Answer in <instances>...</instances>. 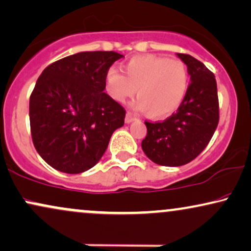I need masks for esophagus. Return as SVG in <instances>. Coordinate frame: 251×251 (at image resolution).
Masks as SVG:
<instances>
[{"label": "esophagus", "instance_id": "obj_1", "mask_svg": "<svg viewBox=\"0 0 251 251\" xmlns=\"http://www.w3.org/2000/svg\"><path fill=\"white\" fill-rule=\"evenodd\" d=\"M134 119H136V115H134V113H132V112L126 113V118H125L126 123H131Z\"/></svg>", "mask_w": 251, "mask_h": 251}]
</instances>
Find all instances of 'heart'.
Masks as SVG:
<instances>
[{"label": "heart", "mask_w": 251, "mask_h": 251, "mask_svg": "<svg viewBox=\"0 0 251 251\" xmlns=\"http://www.w3.org/2000/svg\"><path fill=\"white\" fill-rule=\"evenodd\" d=\"M123 73L110 68L105 76L107 94L124 103L135 94L138 109L148 111L153 118H164L178 109L189 85L185 63L178 59L141 55L123 65Z\"/></svg>", "instance_id": "b5f03b06"}]
</instances>
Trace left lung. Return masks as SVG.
<instances>
[{"label": "left lung", "mask_w": 251, "mask_h": 251, "mask_svg": "<svg viewBox=\"0 0 251 251\" xmlns=\"http://www.w3.org/2000/svg\"><path fill=\"white\" fill-rule=\"evenodd\" d=\"M191 78L176 112L163 122H147L142 151L160 166L179 167L191 162L208 145L219 123V100L214 74L189 54L177 53Z\"/></svg>", "instance_id": "1"}]
</instances>
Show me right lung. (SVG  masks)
<instances>
[{
    "label": "right lung",
    "mask_w": 251,
    "mask_h": 251,
    "mask_svg": "<svg viewBox=\"0 0 251 251\" xmlns=\"http://www.w3.org/2000/svg\"><path fill=\"white\" fill-rule=\"evenodd\" d=\"M124 58L109 50L81 52L50 63L30 96L34 148L46 163L67 174L93 168L105 153L126 111L105 90V76Z\"/></svg>",
    "instance_id": "obj_1"
}]
</instances>
